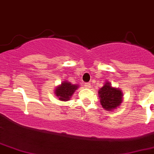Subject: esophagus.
I'll list each match as a JSON object with an SVG mask.
<instances>
[{
  "label": "esophagus",
  "mask_w": 154,
  "mask_h": 154,
  "mask_svg": "<svg viewBox=\"0 0 154 154\" xmlns=\"http://www.w3.org/2000/svg\"><path fill=\"white\" fill-rule=\"evenodd\" d=\"M85 88H90V87H91V84L89 83V82H87V83L85 84Z\"/></svg>",
  "instance_id": "esophagus-1"
}]
</instances>
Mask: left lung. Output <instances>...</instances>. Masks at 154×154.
<instances>
[{
	"label": "left lung",
	"mask_w": 154,
	"mask_h": 154,
	"mask_svg": "<svg viewBox=\"0 0 154 154\" xmlns=\"http://www.w3.org/2000/svg\"><path fill=\"white\" fill-rule=\"evenodd\" d=\"M101 105L106 110L114 109L122 101V93L118 89L112 88L109 83H106L99 90Z\"/></svg>",
	"instance_id": "8db88e82"
}]
</instances>
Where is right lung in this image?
<instances>
[{"instance_id": "1", "label": "right lung", "mask_w": 154, "mask_h": 154, "mask_svg": "<svg viewBox=\"0 0 154 154\" xmlns=\"http://www.w3.org/2000/svg\"><path fill=\"white\" fill-rule=\"evenodd\" d=\"M77 85H72L69 82H62L60 86L56 89L55 94L57 97H59L60 101H68L72 97L74 91L77 89Z\"/></svg>"}]
</instances>
